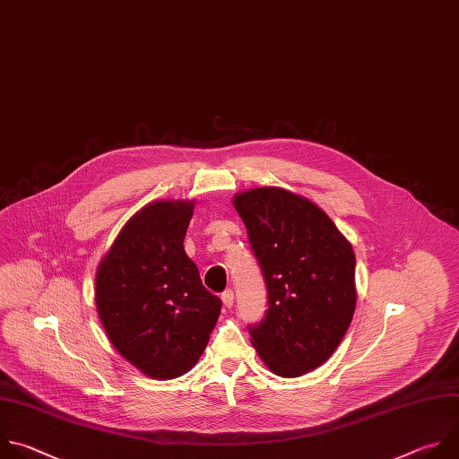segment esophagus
<instances>
[{
  "mask_svg": "<svg viewBox=\"0 0 459 459\" xmlns=\"http://www.w3.org/2000/svg\"><path fill=\"white\" fill-rule=\"evenodd\" d=\"M221 299H222V304L230 309L231 306H233V300H235V295H233V291L231 290H226L222 295H221Z\"/></svg>",
  "mask_w": 459,
  "mask_h": 459,
  "instance_id": "esophagus-1",
  "label": "esophagus"
}]
</instances>
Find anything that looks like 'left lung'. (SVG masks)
Listing matches in <instances>:
<instances>
[{"label":"left lung","mask_w":459,"mask_h":459,"mask_svg":"<svg viewBox=\"0 0 459 459\" xmlns=\"http://www.w3.org/2000/svg\"><path fill=\"white\" fill-rule=\"evenodd\" d=\"M267 286L251 345L277 377H302L331 358L356 307L351 242L311 203L279 186L233 195Z\"/></svg>","instance_id":"obj_1"}]
</instances>
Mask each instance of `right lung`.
Returning <instances> with one entry per match:
<instances>
[{
    "mask_svg": "<svg viewBox=\"0 0 459 459\" xmlns=\"http://www.w3.org/2000/svg\"><path fill=\"white\" fill-rule=\"evenodd\" d=\"M195 203L153 201L123 226L96 273L100 320L134 368L153 380L186 375L204 352L221 299L185 251Z\"/></svg>",
    "mask_w": 459,
    "mask_h": 459,
    "instance_id": "right-lung-1",
    "label": "right lung"
}]
</instances>
